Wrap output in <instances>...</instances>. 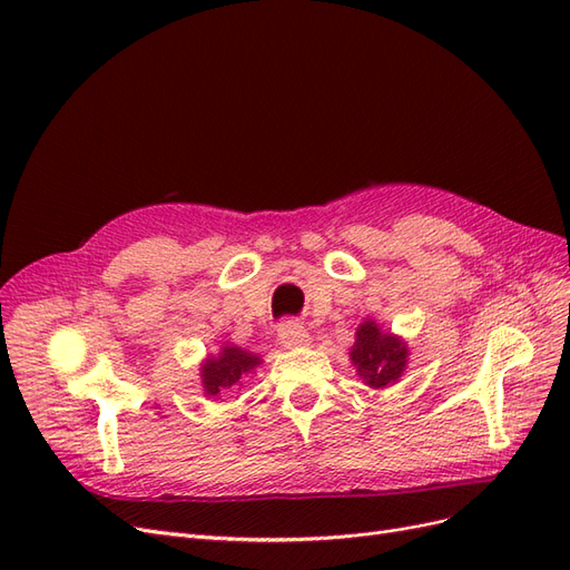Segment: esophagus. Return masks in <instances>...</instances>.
Here are the masks:
<instances>
[{"instance_id": "esophagus-1", "label": "esophagus", "mask_w": 570, "mask_h": 570, "mask_svg": "<svg viewBox=\"0 0 570 570\" xmlns=\"http://www.w3.org/2000/svg\"><path fill=\"white\" fill-rule=\"evenodd\" d=\"M278 340L283 347L292 350V347H304V344L312 342V335H308V331L299 321H285L278 327Z\"/></svg>"}]
</instances>
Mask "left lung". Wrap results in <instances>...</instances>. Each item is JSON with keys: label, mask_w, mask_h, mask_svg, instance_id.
I'll list each match as a JSON object with an SVG mask.
<instances>
[{"label": "left lung", "mask_w": 570, "mask_h": 570, "mask_svg": "<svg viewBox=\"0 0 570 570\" xmlns=\"http://www.w3.org/2000/svg\"><path fill=\"white\" fill-rule=\"evenodd\" d=\"M356 375L373 390H385L400 377L409 364V344L404 337L383 331L381 323L366 318L356 327V340L350 352Z\"/></svg>", "instance_id": "8db88e82"}]
</instances>
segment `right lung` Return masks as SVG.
<instances>
[{
    "label": "right lung",
    "mask_w": 570,
    "mask_h": 570,
    "mask_svg": "<svg viewBox=\"0 0 570 570\" xmlns=\"http://www.w3.org/2000/svg\"><path fill=\"white\" fill-rule=\"evenodd\" d=\"M262 366V356L237 347V344H223L218 354H209L199 366L204 396L218 400L220 394H228L243 387V377Z\"/></svg>",
    "instance_id": "obj_1"
}]
</instances>
